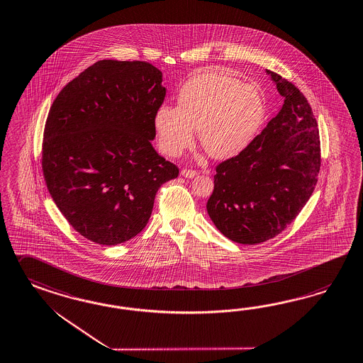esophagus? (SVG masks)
Here are the masks:
<instances>
[{"mask_svg": "<svg viewBox=\"0 0 363 363\" xmlns=\"http://www.w3.org/2000/svg\"><path fill=\"white\" fill-rule=\"evenodd\" d=\"M180 174H182V177H189V179H191V177H195L196 175H197V172H196L195 169H186V168H183Z\"/></svg>", "mask_w": 363, "mask_h": 363, "instance_id": "esophagus-1", "label": "esophagus"}]
</instances>
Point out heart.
<instances>
[{
  "label": "heart",
  "instance_id": "obj_1",
  "mask_svg": "<svg viewBox=\"0 0 363 363\" xmlns=\"http://www.w3.org/2000/svg\"><path fill=\"white\" fill-rule=\"evenodd\" d=\"M264 100L258 88L217 71L192 76L179 91L177 108L162 105L155 113L159 145L171 157L188 149L199 129L205 151L232 158L246 149L264 120Z\"/></svg>",
  "mask_w": 363,
  "mask_h": 363
}]
</instances>
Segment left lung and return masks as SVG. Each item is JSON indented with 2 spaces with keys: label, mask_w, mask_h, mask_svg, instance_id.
Masks as SVG:
<instances>
[{
  "label": "left lung",
  "mask_w": 363,
  "mask_h": 363,
  "mask_svg": "<svg viewBox=\"0 0 363 363\" xmlns=\"http://www.w3.org/2000/svg\"><path fill=\"white\" fill-rule=\"evenodd\" d=\"M284 104L235 157L216 167L206 211L229 240L257 245L283 232L313 194L320 135L311 105L289 80L267 69Z\"/></svg>",
  "instance_id": "obj_1"
}]
</instances>
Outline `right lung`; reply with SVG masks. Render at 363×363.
Segmentation results:
<instances>
[{
    "label": "right lung",
    "mask_w": 363,
    "mask_h": 363,
    "mask_svg": "<svg viewBox=\"0 0 363 363\" xmlns=\"http://www.w3.org/2000/svg\"><path fill=\"white\" fill-rule=\"evenodd\" d=\"M164 96L157 67L100 60L51 105L42 143L47 189L89 241L113 246L140 234L159 188L179 175L151 145Z\"/></svg>",
    "instance_id": "add662e5"
}]
</instances>
